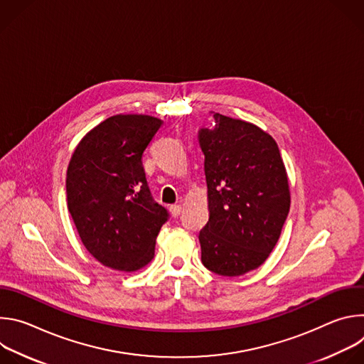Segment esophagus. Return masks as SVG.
<instances>
[{"mask_svg":"<svg viewBox=\"0 0 364 364\" xmlns=\"http://www.w3.org/2000/svg\"><path fill=\"white\" fill-rule=\"evenodd\" d=\"M170 212L174 218H178L181 215V205L180 204H173L170 205Z\"/></svg>","mask_w":364,"mask_h":364,"instance_id":"esophagus-1","label":"esophagus"}]
</instances>
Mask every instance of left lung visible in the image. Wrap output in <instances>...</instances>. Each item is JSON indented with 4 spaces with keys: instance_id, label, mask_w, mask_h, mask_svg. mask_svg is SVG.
Wrapping results in <instances>:
<instances>
[{
    "instance_id": "obj_1",
    "label": "left lung",
    "mask_w": 364,
    "mask_h": 364,
    "mask_svg": "<svg viewBox=\"0 0 364 364\" xmlns=\"http://www.w3.org/2000/svg\"><path fill=\"white\" fill-rule=\"evenodd\" d=\"M200 128L209 222L200 230L203 265L223 277L261 267L289 212V186L275 139L253 124L215 114Z\"/></svg>"
}]
</instances>
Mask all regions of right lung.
I'll return each mask as SVG.
<instances>
[{"label": "right lung", "mask_w": 364, "mask_h": 364, "mask_svg": "<svg viewBox=\"0 0 364 364\" xmlns=\"http://www.w3.org/2000/svg\"><path fill=\"white\" fill-rule=\"evenodd\" d=\"M161 121L115 115L76 146L68 168V207L89 253L108 268L136 271L154 257L170 213L152 198L142 154Z\"/></svg>", "instance_id": "obj_1"}]
</instances>
